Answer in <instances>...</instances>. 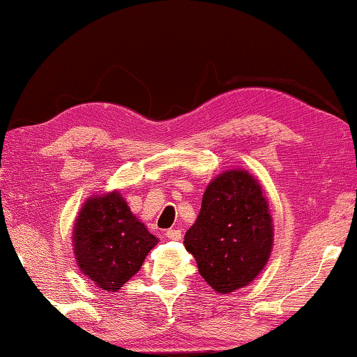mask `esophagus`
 <instances>
[{"instance_id":"obj_1","label":"esophagus","mask_w":357,"mask_h":357,"mask_svg":"<svg viewBox=\"0 0 357 357\" xmlns=\"http://www.w3.org/2000/svg\"><path fill=\"white\" fill-rule=\"evenodd\" d=\"M166 237H168L169 241H181V231H178V229H169V231H166Z\"/></svg>"}]
</instances>
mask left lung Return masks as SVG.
<instances>
[{
	"instance_id": "obj_1",
	"label": "left lung",
	"mask_w": 357,
	"mask_h": 357,
	"mask_svg": "<svg viewBox=\"0 0 357 357\" xmlns=\"http://www.w3.org/2000/svg\"><path fill=\"white\" fill-rule=\"evenodd\" d=\"M184 247L214 291L225 295L254 282L273 249V220L259 179L237 168L215 176Z\"/></svg>"
}]
</instances>
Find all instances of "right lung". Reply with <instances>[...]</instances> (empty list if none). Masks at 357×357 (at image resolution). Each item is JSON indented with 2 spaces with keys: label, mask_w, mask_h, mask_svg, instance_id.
<instances>
[{
  "label": "right lung",
  "mask_w": 357,
  "mask_h": 357,
  "mask_svg": "<svg viewBox=\"0 0 357 357\" xmlns=\"http://www.w3.org/2000/svg\"><path fill=\"white\" fill-rule=\"evenodd\" d=\"M158 237L130 211L120 191L87 197L74 220L77 267L96 287L119 291L142 268Z\"/></svg>",
  "instance_id": "right-lung-1"
}]
</instances>
